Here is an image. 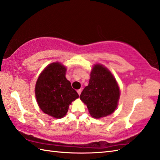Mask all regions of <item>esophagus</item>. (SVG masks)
Returning a JSON list of instances; mask_svg holds the SVG:
<instances>
[{"instance_id": "obj_1", "label": "esophagus", "mask_w": 160, "mask_h": 160, "mask_svg": "<svg viewBox=\"0 0 160 160\" xmlns=\"http://www.w3.org/2000/svg\"><path fill=\"white\" fill-rule=\"evenodd\" d=\"M77 92H78V95H79V96H80V95L81 94V92H82V89H78V91H77Z\"/></svg>"}]
</instances>
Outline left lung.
I'll return each instance as SVG.
<instances>
[{
	"label": "left lung",
	"mask_w": 160,
	"mask_h": 160,
	"mask_svg": "<svg viewBox=\"0 0 160 160\" xmlns=\"http://www.w3.org/2000/svg\"><path fill=\"white\" fill-rule=\"evenodd\" d=\"M120 95V88L113 74L102 64H96L91 71L89 83L80 98L87 105L91 116L98 119L113 113Z\"/></svg>",
	"instance_id": "8db88e82"
}]
</instances>
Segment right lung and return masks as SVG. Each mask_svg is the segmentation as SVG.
Listing matches in <instances>:
<instances>
[{"mask_svg":"<svg viewBox=\"0 0 160 160\" xmlns=\"http://www.w3.org/2000/svg\"><path fill=\"white\" fill-rule=\"evenodd\" d=\"M66 71L61 63H51L40 74L36 84V98L40 108L55 118H63L71 102L79 98L65 77Z\"/></svg>","mask_w":160,"mask_h":160,"instance_id":"obj_1","label":"right lung"}]
</instances>
